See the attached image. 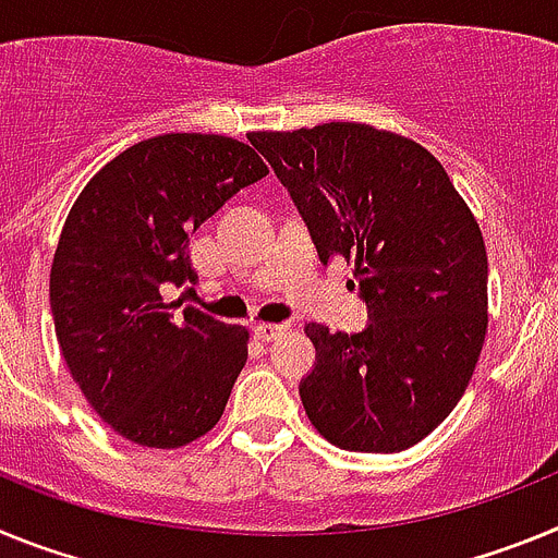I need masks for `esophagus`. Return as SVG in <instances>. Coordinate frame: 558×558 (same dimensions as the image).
Segmentation results:
<instances>
[{
  "label": "esophagus",
  "instance_id": "esophagus-1",
  "mask_svg": "<svg viewBox=\"0 0 558 558\" xmlns=\"http://www.w3.org/2000/svg\"><path fill=\"white\" fill-rule=\"evenodd\" d=\"M288 332V324H256L254 335L256 340H263V343H270V340L282 338Z\"/></svg>",
  "mask_w": 558,
  "mask_h": 558
}]
</instances>
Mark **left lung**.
<instances>
[{"instance_id": "1", "label": "left lung", "mask_w": 558, "mask_h": 558, "mask_svg": "<svg viewBox=\"0 0 558 558\" xmlns=\"http://www.w3.org/2000/svg\"><path fill=\"white\" fill-rule=\"evenodd\" d=\"M248 142L274 167L315 251L354 263L363 332L307 324L302 379L315 430L349 452H399L436 430L470 386L486 338V245L436 156L397 133L327 122Z\"/></svg>"}]
</instances>
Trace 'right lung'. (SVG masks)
<instances>
[{
	"mask_svg": "<svg viewBox=\"0 0 558 558\" xmlns=\"http://www.w3.org/2000/svg\"><path fill=\"white\" fill-rule=\"evenodd\" d=\"M265 175L243 142L165 133L108 161L69 211L49 274L58 343L88 405L133 445L184 447L223 416L248 332L165 288L198 279L190 236Z\"/></svg>",
	"mask_w": 558,
	"mask_h": 558,
	"instance_id": "right-lung-1",
	"label": "right lung"
}]
</instances>
